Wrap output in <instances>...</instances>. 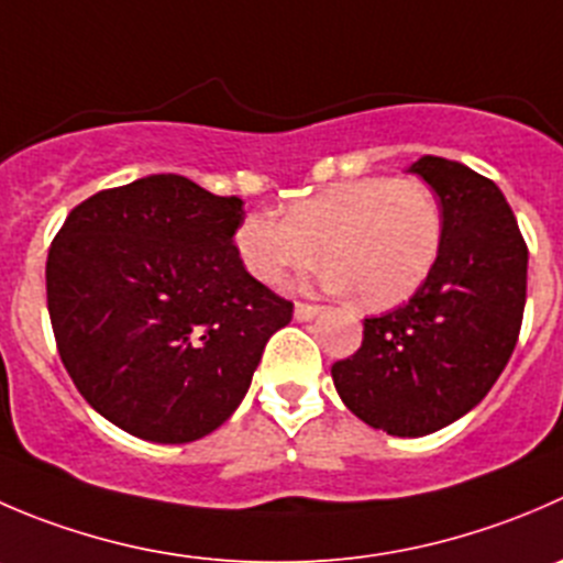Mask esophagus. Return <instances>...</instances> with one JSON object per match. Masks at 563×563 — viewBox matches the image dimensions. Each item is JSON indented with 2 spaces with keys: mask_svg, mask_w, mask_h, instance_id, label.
<instances>
[{
  "mask_svg": "<svg viewBox=\"0 0 563 563\" xmlns=\"http://www.w3.org/2000/svg\"><path fill=\"white\" fill-rule=\"evenodd\" d=\"M321 313V305H310V302H297L294 305V319L297 321H310Z\"/></svg>",
  "mask_w": 563,
  "mask_h": 563,
  "instance_id": "1",
  "label": "esophagus"
}]
</instances>
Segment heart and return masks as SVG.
<instances>
[{"mask_svg":"<svg viewBox=\"0 0 563 563\" xmlns=\"http://www.w3.org/2000/svg\"><path fill=\"white\" fill-rule=\"evenodd\" d=\"M443 233V206L423 178L365 176L297 200L283 220L247 214L233 242L244 269L266 286H288L324 258L332 288L385 310L429 280Z\"/></svg>","mask_w":563,"mask_h":563,"instance_id":"heart-1","label":"heart"}]
</instances>
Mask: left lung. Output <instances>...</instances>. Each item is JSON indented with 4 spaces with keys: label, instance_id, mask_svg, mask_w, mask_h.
Returning <instances> with one entry per match:
<instances>
[{
    "label": "left lung",
    "instance_id": "obj_1",
    "mask_svg": "<svg viewBox=\"0 0 563 563\" xmlns=\"http://www.w3.org/2000/svg\"><path fill=\"white\" fill-rule=\"evenodd\" d=\"M438 192L443 250L407 305L363 321V343L332 363L338 396L368 427L423 438L476 407L515 352L528 244L504 192L443 156L412 167Z\"/></svg>",
    "mask_w": 563,
    "mask_h": 563
}]
</instances>
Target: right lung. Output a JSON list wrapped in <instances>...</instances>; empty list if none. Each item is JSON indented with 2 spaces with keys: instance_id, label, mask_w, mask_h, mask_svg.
I'll return each instance as SVG.
<instances>
[{
  "instance_id": "right-lung-1",
  "label": "right lung",
  "mask_w": 563,
  "mask_h": 563,
  "mask_svg": "<svg viewBox=\"0 0 563 563\" xmlns=\"http://www.w3.org/2000/svg\"><path fill=\"white\" fill-rule=\"evenodd\" d=\"M242 198L173 173L101 189L48 247L46 302L76 390L151 443H192L242 404L294 302L236 253Z\"/></svg>"
}]
</instances>
